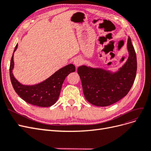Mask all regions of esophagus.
<instances>
[{"instance_id": "1", "label": "esophagus", "mask_w": 151, "mask_h": 151, "mask_svg": "<svg viewBox=\"0 0 151 151\" xmlns=\"http://www.w3.org/2000/svg\"><path fill=\"white\" fill-rule=\"evenodd\" d=\"M74 63L76 67H79L83 63V60L80 57L76 58L74 60Z\"/></svg>"}]
</instances>
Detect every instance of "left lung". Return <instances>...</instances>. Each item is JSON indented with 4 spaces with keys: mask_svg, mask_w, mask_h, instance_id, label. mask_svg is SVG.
Instances as JSON below:
<instances>
[{
    "mask_svg": "<svg viewBox=\"0 0 151 151\" xmlns=\"http://www.w3.org/2000/svg\"><path fill=\"white\" fill-rule=\"evenodd\" d=\"M129 56L126 63L113 73L99 68L82 65L77 68L87 101L97 106H107L119 101L129 92L137 72V57L130 37Z\"/></svg>",
    "mask_w": 151,
    "mask_h": 151,
    "instance_id": "8db88e82",
    "label": "left lung"
}]
</instances>
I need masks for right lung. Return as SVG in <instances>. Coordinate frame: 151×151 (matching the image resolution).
I'll use <instances>...</instances> for the list:
<instances>
[{
  "label": "right lung",
  "mask_w": 151,
  "mask_h": 151,
  "mask_svg": "<svg viewBox=\"0 0 151 151\" xmlns=\"http://www.w3.org/2000/svg\"><path fill=\"white\" fill-rule=\"evenodd\" d=\"M18 45L14 50H16ZM14 53L11 58L9 74L11 83L16 93L26 102L41 107H49L54 104L58 99L63 81L71 72L76 70L75 66L70 63L61 68L49 78L39 84L27 86L18 82L12 74L14 68Z\"/></svg>",
  "instance_id": "obj_1"
}]
</instances>
